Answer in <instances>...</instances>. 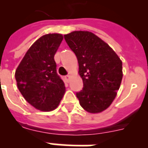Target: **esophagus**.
<instances>
[{
    "label": "esophagus",
    "mask_w": 148,
    "mask_h": 148,
    "mask_svg": "<svg viewBox=\"0 0 148 148\" xmlns=\"http://www.w3.org/2000/svg\"><path fill=\"white\" fill-rule=\"evenodd\" d=\"M70 78H71V76H70V75H67V76H65V77H64V79H65V81H67V83H68V82H69V81H70Z\"/></svg>",
    "instance_id": "1"
}]
</instances>
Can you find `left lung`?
<instances>
[{"label": "left lung", "mask_w": 148, "mask_h": 148, "mask_svg": "<svg viewBox=\"0 0 148 148\" xmlns=\"http://www.w3.org/2000/svg\"><path fill=\"white\" fill-rule=\"evenodd\" d=\"M77 56L78 74L84 88L77 93L80 104L88 113L97 114L110 107L117 96L123 77L122 61L115 51L90 31L64 34Z\"/></svg>", "instance_id": "obj_1"}]
</instances>
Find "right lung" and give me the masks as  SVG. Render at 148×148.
<instances>
[{"label": "right lung", "mask_w": 148, "mask_h": 148, "mask_svg": "<svg viewBox=\"0 0 148 148\" xmlns=\"http://www.w3.org/2000/svg\"><path fill=\"white\" fill-rule=\"evenodd\" d=\"M63 38L57 33L41 36L27 50L15 71L20 92L41 111L56 109L65 93L64 83L57 74L54 61Z\"/></svg>", "instance_id": "obj_1"}]
</instances>
